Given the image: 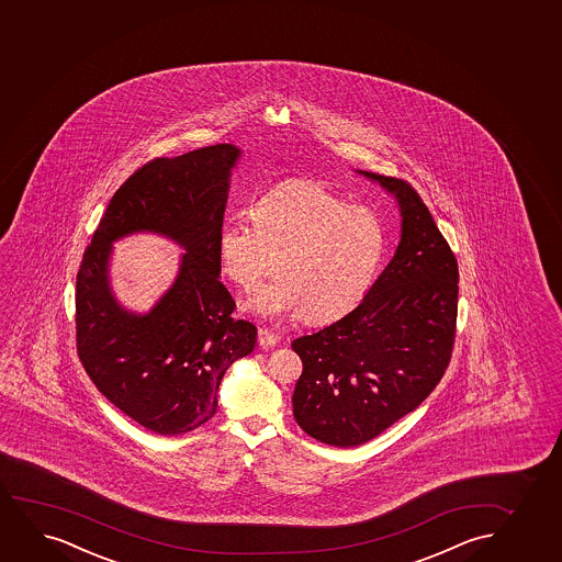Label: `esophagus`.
Instances as JSON below:
<instances>
[{"instance_id":"1","label":"esophagus","mask_w":562,"mask_h":562,"mask_svg":"<svg viewBox=\"0 0 562 562\" xmlns=\"http://www.w3.org/2000/svg\"><path fill=\"white\" fill-rule=\"evenodd\" d=\"M257 345L261 348L277 347L278 337L274 333L267 331V329H259V333H257Z\"/></svg>"}]
</instances>
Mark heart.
Wrapping results in <instances>:
<instances>
[{"mask_svg":"<svg viewBox=\"0 0 562 562\" xmlns=\"http://www.w3.org/2000/svg\"><path fill=\"white\" fill-rule=\"evenodd\" d=\"M254 220H227L217 236L220 263L236 288L251 293L274 267L280 272L251 299L250 311L277 322H327L368 295L386 250L373 209L316 181H291L257 202Z\"/></svg>","mask_w":562,"mask_h":562,"instance_id":"obj_1","label":"heart"}]
</instances>
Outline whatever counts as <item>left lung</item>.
Wrapping results in <instances>:
<instances>
[{"label":"left lung","instance_id":"8db88e82","mask_svg":"<svg viewBox=\"0 0 562 562\" xmlns=\"http://www.w3.org/2000/svg\"><path fill=\"white\" fill-rule=\"evenodd\" d=\"M358 173L397 202L400 244L360 305L291 342L303 360L293 416L333 447L368 443L415 411L441 381L457 327V259L430 210L409 183Z\"/></svg>","mask_w":562,"mask_h":562}]
</instances>
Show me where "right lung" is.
I'll return each instance as SVG.
<instances>
[{"instance_id": "1", "label": "right lung", "mask_w": 562, "mask_h": 562, "mask_svg": "<svg viewBox=\"0 0 562 562\" xmlns=\"http://www.w3.org/2000/svg\"><path fill=\"white\" fill-rule=\"evenodd\" d=\"M240 155V147L217 144L136 170L113 194L77 272L85 371L117 409L160 436L210 420L223 374L256 347V327L231 318L235 301L220 282L217 236ZM139 232L187 251L173 284L147 313L121 306L109 277L112 244Z\"/></svg>"}]
</instances>
